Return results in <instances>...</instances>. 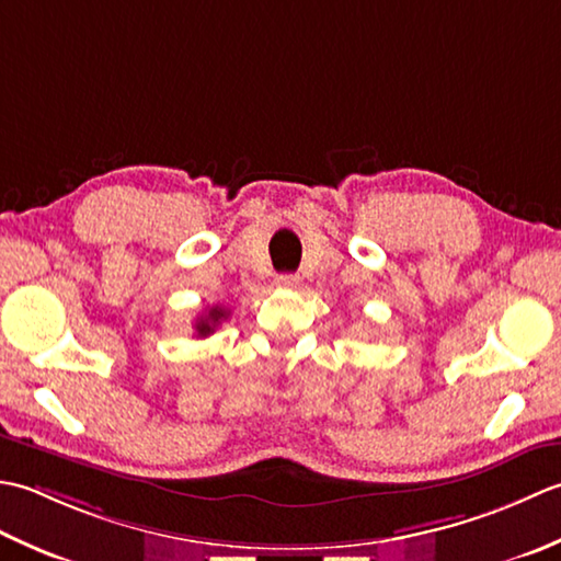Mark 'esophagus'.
Segmentation results:
<instances>
[{
  "label": "esophagus",
  "mask_w": 561,
  "mask_h": 561,
  "mask_svg": "<svg viewBox=\"0 0 561 561\" xmlns=\"http://www.w3.org/2000/svg\"><path fill=\"white\" fill-rule=\"evenodd\" d=\"M276 285L278 288H297V285H300V276H297V273H280L276 278Z\"/></svg>",
  "instance_id": "34e87169"
}]
</instances>
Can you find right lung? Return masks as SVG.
Returning a JSON list of instances; mask_svg holds the SVG:
<instances>
[{
    "instance_id": "obj_1",
    "label": "right lung",
    "mask_w": 561,
    "mask_h": 561,
    "mask_svg": "<svg viewBox=\"0 0 561 561\" xmlns=\"http://www.w3.org/2000/svg\"><path fill=\"white\" fill-rule=\"evenodd\" d=\"M227 317H230V310H227V307L213 305L210 310H205V312L196 319V324H193V329H196V336H198V339H205V336L215 334V329L220 327Z\"/></svg>"
}]
</instances>
